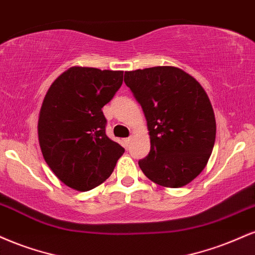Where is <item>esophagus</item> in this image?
Returning a JSON list of instances; mask_svg holds the SVG:
<instances>
[{
	"label": "esophagus",
	"instance_id": "esophagus-1",
	"mask_svg": "<svg viewBox=\"0 0 255 255\" xmlns=\"http://www.w3.org/2000/svg\"><path fill=\"white\" fill-rule=\"evenodd\" d=\"M131 140H132V137H128V138L123 139V143H124L125 146H128V144L131 143Z\"/></svg>",
	"mask_w": 255,
	"mask_h": 255
}]
</instances>
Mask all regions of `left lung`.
Instances as JSON below:
<instances>
[{
  "instance_id": "1",
  "label": "left lung",
  "mask_w": 255,
  "mask_h": 255,
  "mask_svg": "<svg viewBox=\"0 0 255 255\" xmlns=\"http://www.w3.org/2000/svg\"><path fill=\"white\" fill-rule=\"evenodd\" d=\"M124 82L142 106L150 136V152L139 168L160 186L190 184L208 164L216 137L214 109L204 88L170 65L125 71Z\"/></svg>"
}]
</instances>
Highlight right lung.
<instances>
[{
    "instance_id": "obj_1",
    "label": "right lung",
    "mask_w": 255,
    "mask_h": 255,
    "mask_svg": "<svg viewBox=\"0 0 255 255\" xmlns=\"http://www.w3.org/2000/svg\"><path fill=\"white\" fill-rule=\"evenodd\" d=\"M122 70L71 67L50 86L38 119L45 162L63 184L89 191L110 178L124 148L105 133L101 109L123 83Z\"/></svg>"
}]
</instances>
